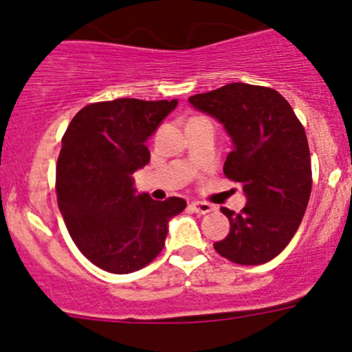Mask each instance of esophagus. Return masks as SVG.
Instances as JSON below:
<instances>
[{
	"instance_id": "esophagus-1",
	"label": "esophagus",
	"mask_w": 352,
	"mask_h": 352,
	"mask_svg": "<svg viewBox=\"0 0 352 352\" xmlns=\"http://www.w3.org/2000/svg\"><path fill=\"white\" fill-rule=\"evenodd\" d=\"M190 210L195 211V213H199V214H206V213H210V211H213V206H211L210 203H201V201H194V203L190 204Z\"/></svg>"
}]
</instances>
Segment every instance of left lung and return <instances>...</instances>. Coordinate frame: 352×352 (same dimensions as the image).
I'll list each match as a JSON object with an SVG mask.
<instances>
[{"instance_id": "1", "label": "left lung", "mask_w": 352, "mask_h": 352, "mask_svg": "<svg viewBox=\"0 0 352 352\" xmlns=\"http://www.w3.org/2000/svg\"><path fill=\"white\" fill-rule=\"evenodd\" d=\"M188 102L226 126L234 146L223 174L247 195L239 213L222 208L231 229L214 250L243 266L268 263L298 231L312 192L303 125L284 96L266 86L231 82Z\"/></svg>"}]
</instances>
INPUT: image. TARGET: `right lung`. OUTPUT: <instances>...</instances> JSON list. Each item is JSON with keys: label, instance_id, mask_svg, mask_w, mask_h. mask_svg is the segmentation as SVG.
<instances>
[{"label": "right lung", "instance_id": "1", "mask_svg": "<svg viewBox=\"0 0 352 352\" xmlns=\"http://www.w3.org/2000/svg\"><path fill=\"white\" fill-rule=\"evenodd\" d=\"M178 100L116 98L82 107L70 121L56 166V194L82 256L109 273L148 266L166 245L179 197L135 195L132 174L149 162L146 141Z\"/></svg>", "mask_w": 352, "mask_h": 352}]
</instances>
